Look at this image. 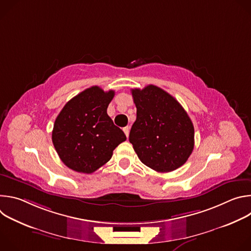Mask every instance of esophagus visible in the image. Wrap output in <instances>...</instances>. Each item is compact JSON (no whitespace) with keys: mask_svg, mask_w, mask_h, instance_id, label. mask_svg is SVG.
I'll return each instance as SVG.
<instances>
[{"mask_svg":"<svg viewBox=\"0 0 251 251\" xmlns=\"http://www.w3.org/2000/svg\"><path fill=\"white\" fill-rule=\"evenodd\" d=\"M129 130H130V127H128V126L123 128V131H124V133H125L126 137H128V136H129Z\"/></svg>","mask_w":251,"mask_h":251,"instance_id":"obj_1","label":"esophagus"}]
</instances>
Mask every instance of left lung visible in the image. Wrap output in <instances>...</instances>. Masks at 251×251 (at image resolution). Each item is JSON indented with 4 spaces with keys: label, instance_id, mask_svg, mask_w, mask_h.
I'll use <instances>...</instances> for the list:
<instances>
[{
    "label": "left lung",
    "instance_id": "left-lung-1",
    "mask_svg": "<svg viewBox=\"0 0 251 251\" xmlns=\"http://www.w3.org/2000/svg\"><path fill=\"white\" fill-rule=\"evenodd\" d=\"M137 118L129 141L143 164L168 173L183 166L195 146L188 113L171 94L155 85L132 89Z\"/></svg>",
    "mask_w": 251,
    "mask_h": 251
}]
</instances>
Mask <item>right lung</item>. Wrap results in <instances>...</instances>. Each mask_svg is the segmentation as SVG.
Wrapping results in <instances>:
<instances>
[{"label": "right lung", "mask_w": 251, "mask_h": 251, "mask_svg": "<svg viewBox=\"0 0 251 251\" xmlns=\"http://www.w3.org/2000/svg\"><path fill=\"white\" fill-rule=\"evenodd\" d=\"M114 94V90L105 92L98 86L89 87L70 99L57 115L52 143L69 169L84 174L95 172L126 140L124 132L107 114Z\"/></svg>", "instance_id": "obj_1"}]
</instances>
